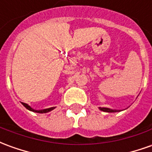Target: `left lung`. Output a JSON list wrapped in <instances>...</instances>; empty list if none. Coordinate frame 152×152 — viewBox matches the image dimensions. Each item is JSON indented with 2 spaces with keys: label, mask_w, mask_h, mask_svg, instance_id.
<instances>
[{
  "label": "left lung",
  "mask_w": 152,
  "mask_h": 152,
  "mask_svg": "<svg viewBox=\"0 0 152 152\" xmlns=\"http://www.w3.org/2000/svg\"><path fill=\"white\" fill-rule=\"evenodd\" d=\"M99 109L101 110L103 112H106V113H116V112H120L122 110H118V109H112L109 108H104V107H99Z\"/></svg>",
  "instance_id": "left-lung-1"
}]
</instances>
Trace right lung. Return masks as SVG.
I'll list each match as a JSON object with an SVG mask.
<instances>
[{"mask_svg":"<svg viewBox=\"0 0 152 152\" xmlns=\"http://www.w3.org/2000/svg\"><path fill=\"white\" fill-rule=\"evenodd\" d=\"M22 104L26 108V109L29 110V111H32V112H34V113H46L50 112L52 110H53L56 107H51V108H48V109H40V110H37V109H34L33 108H31L30 106L25 104V103H22Z\"/></svg>","mask_w":152,"mask_h":152,"instance_id":"1","label":"right lung"}]
</instances>
